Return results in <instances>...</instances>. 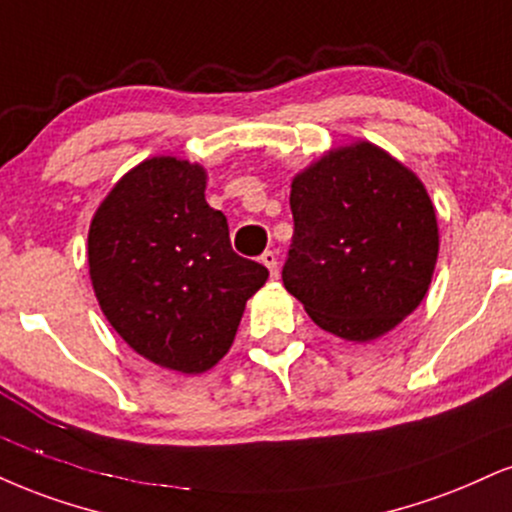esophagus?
I'll return each mask as SVG.
<instances>
[{
    "label": "esophagus",
    "instance_id": "1",
    "mask_svg": "<svg viewBox=\"0 0 512 512\" xmlns=\"http://www.w3.org/2000/svg\"><path fill=\"white\" fill-rule=\"evenodd\" d=\"M260 260H262L264 267L269 269V274H272V279H276V276H279V262H276V252L267 250V252H264V255L260 257Z\"/></svg>",
    "mask_w": 512,
    "mask_h": 512
}]
</instances>
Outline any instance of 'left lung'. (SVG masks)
Listing matches in <instances>:
<instances>
[{
  "label": "left lung",
  "mask_w": 512,
  "mask_h": 512,
  "mask_svg": "<svg viewBox=\"0 0 512 512\" xmlns=\"http://www.w3.org/2000/svg\"><path fill=\"white\" fill-rule=\"evenodd\" d=\"M293 243L283 286L312 322L372 341L422 303L439 257L432 200L372 143L334 147L291 183Z\"/></svg>",
  "instance_id": "obj_1"
}]
</instances>
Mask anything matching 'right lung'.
Returning <instances> with one entry per match:
<instances>
[{"mask_svg": "<svg viewBox=\"0 0 512 512\" xmlns=\"http://www.w3.org/2000/svg\"><path fill=\"white\" fill-rule=\"evenodd\" d=\"M207 171L152 157L102 200L88 233L90 281L104 317L159 367L202 374L229 353L267 267L233 252L205 200Z\"/></svg>", "mask_w": 512, "mask_h": 512, "instance_id": "right-lung-1", "label": "right lung"}]
</instances>
